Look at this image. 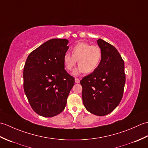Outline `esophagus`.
<instances>
[{"mask_svg":"<svg viewBox=\"0 0 148 148\" xmlns=\"http://www.w3.org/2000/svg\"><path fill=\"white\" fill-rule=\"evenodd\" d=\"M80 80L78 78H75V83H79Z\"/></svg>","mask_w":148,"mask_h":148,"instance_id":"esophagus-1","label":"esophagus"}]
</instances>
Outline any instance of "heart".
<instances>
[{"label": "heart", "instance_id": "b5f03b06", "mask_svg": "<svg viewBox=\"0 0 148 148\" xmlns=\"http://www.w3.org/2000/svg\"><path fill=\"white\" fill-rule=\"evenodd\" d=\"M72 55L66 52L63 56V63L65 68L71 71L76 65L77 60L78 67L73 72L74 75H79L85 72L91 73L99 66L102 57V50L97 45L80 42L71 48Z\"/></svg>", "mask_w": 148, "mask_h": 148}]
</instances>
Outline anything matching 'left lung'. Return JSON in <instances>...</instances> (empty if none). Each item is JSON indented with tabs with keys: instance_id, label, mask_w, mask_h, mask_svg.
<instances>
[{
	"instance_id": "8db88e82",
	"label": "left lung",
	"mask_w": 148,
	"mask_h": 148,
	"mask_svg": "<svg viewBox=\"0 0 148 148\" xmlns=\"http://www.w3.org/2000/svg\"><path fill=\"white\" fill-rule=\"evenodd\" d=\"M97 44L102 53L100 64L80 83L87 111L102 116L111 112L121 100L125 84V64L114 46L101 39L97 40Z\"/></svg>"
}]
</instances>
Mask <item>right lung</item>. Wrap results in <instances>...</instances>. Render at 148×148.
<instances>
[{"label": "right lung", "mask_w": 148, "mask_h": 148, "mask_svg": "<svg viewBox=\"0 0 148 148\" xmlns=\"http://www.w3.org/2000/svg\"><path fill=\"white\" fill-rule=\"evenodd\" d=\"M69 40L52 39L31 52L23 69V88L37 114L53 117L64 111L74 77L65 70L63 56Z\"/></svg>", "instance_id": "add662e5"}]
</instances>
